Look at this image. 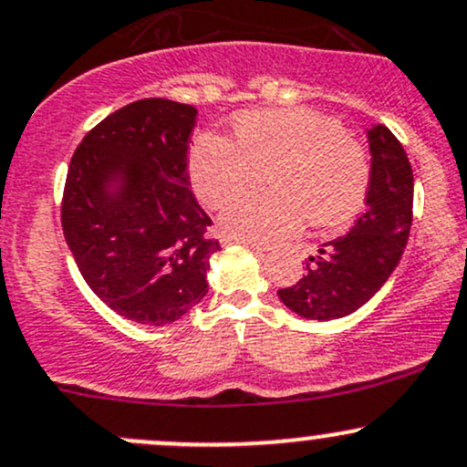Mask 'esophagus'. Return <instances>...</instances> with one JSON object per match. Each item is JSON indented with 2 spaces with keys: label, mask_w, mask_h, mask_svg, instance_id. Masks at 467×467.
I'll return each instance as SVG.
<instances>
[{
  "label": "esophagus",
  "mask_w": 467,
  "mask_h": 467,
  "mask_svg": "<svg viewBox=\"0 0 467 467\" xmlns=\"http://www.w3.org/2000/svg\"><path fill=\"white\" fill-rule=\"evenodd\" d=\"M223 244H225V246H230V244H244V242H234V239H223ZM244 246H250V248H253L254 253H257V254H264V253H266V248H264V246H257V244H244Z\"/></svg>",
  "instance_id": "obj_1"
}]
</instances>
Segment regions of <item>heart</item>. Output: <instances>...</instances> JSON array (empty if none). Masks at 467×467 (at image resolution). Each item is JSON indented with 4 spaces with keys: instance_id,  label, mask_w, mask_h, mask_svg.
<instances>
[{
    "instance_id": "b5f03b06",
    "label": "heart",
    "mask_w": 467,
    "mask_h": 467,
    "mask_svg": "<svg viewBox=\"0 0 467 467\" xmlns=\"http://www.w3.org/2000/svg\"><path fill=\"white\" fill-rule=\"evenodd\" d=\"M237 143L201 134L190 151L194 192L210 208L266 179L273 192L230 201L219 217L228 239L273 244L306 223L340 225L362 205L369 163L356 140L331 118L311 109L246 111L234 120Z\"/></svg>"
}]
</instances>
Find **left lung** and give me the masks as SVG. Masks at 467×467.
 I'll list each match as a JSON object with an SVG mask.
<instances>
[{"mask_svg": "<svg viewBox=\"0 0 467 467\" xmlns=\"http://www.w3.org/2000/svg\"><path fill=\"white\" fill-rule=\"evenodd\" d=\"M371 151L365 210L342 237L320 244L306 275L277 296L306 320H337L369 302L400 264L414 208L410 159L385 125L367 130Z\"/></svg>", "mask_w": 467, "mask_h": 467, "instance_id": "1", "label": "left lung"}]
</instances>
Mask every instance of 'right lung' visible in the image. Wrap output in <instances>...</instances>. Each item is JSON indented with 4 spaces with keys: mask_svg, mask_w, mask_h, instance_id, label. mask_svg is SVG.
Returning <instances> with one entry per match:
<instances>
[{
    "mask_svg": "<svg viewBox=\"0 0 467 467\" xmlns=\"http://www.w3.org/2000/svg\"><path fill=\"white\" fill-rule=\"evenodd\" d=\"M192 105L145 98L109 114L68 165L62 230L82 277L131 322L183 317L208 293V214L190 190Z\"/></svg>",
    "mask_w": 467,
    "mask_h": 467,
    "instance_id": "right-lung-1",
    "label": "right lung"
}]
</instances>
